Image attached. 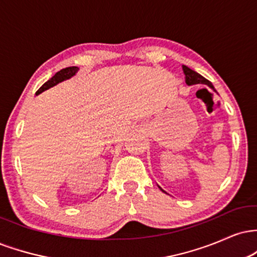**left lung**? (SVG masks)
Segmentation results:
<instances>
[{
	"label": "left lung",
	"mask_w": 257,
	"mask_h": 257,
	"mask_svg": "<svg viewBox=\"0 0 257 257\" xmlns=\"http://www.w3.org/2000/svg\"><path fill=\"white\" fill-rule=\"evenodd\" d=\"M182 70H184V73H185V76H186L185 78H186V84H187V85L205 84V85H208L209 88H211V89H213L214 91H216V90H215L214 85L211 84V82H209L208 79L203 77L202 75H199L198 72L193 71V70H191L190 67H187V66H186V65H182ZM158 187H159V186H158ZM159 190H161L162 192L167 193L166 191H164L162 187H159Z\"/></svg>",
	"instance_id": "1"
}]
</instances>
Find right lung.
Instances as JSON below:
<instances>
[{
	"label": "right lung",
	"mask_w": 257,
	"mask_h": 257,
	"mask_svg": "<svg viewBox=\"0 0 257 257\" xmlns=\"http://www.w3.org/2000/svg\"><path fill=\"white\" fill-rule=\"evenodd\" d=\"M78 70L79 69H78L77 66H70V67H66V69L60 70V71L55 73V75L53 76L51 79H48V81H47L46 83H44L42 87H41L40 89L36 91V95H38V94H41L44 90L49 89V88L54 87V85H57L58 83H60V82L66 81V79L73 77V76H75L76 73L78 72Z\"/></svg>",
	"instance_id": "1"
}]
</instances>
